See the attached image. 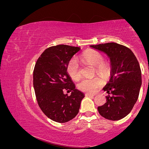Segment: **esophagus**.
I'll return each mask as SVG.
<instances>
[{
  "label": "esophagus",
  "instance_id": "34e87169",
  "mask_svg": "<svg viewBox=\"0 0 149 149\" xmlns=\"http://www.w3.org/2000/svg\"><path fill=\"white\" fill-rule=\"evenodd\" d=\"M85 96H89V97H94L95 95H93V94H89V93H86L85 94Z\"/></svg>",
  "mask_w": 149,
  "mask_h": 149
}]
</instances>
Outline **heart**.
I'll return each instance as SVG.
<instances>
[{
	"label": "heart",
	"mask_w": 149,
	"mask_h": 149,
	"mask_svg": "<svg viewBox=\"0 0 149 149\" xmlns=\"http://www.w3.org/2000/svg\"><path fill=\"white\" fill-rule=\"evenodd\" d=\"M81 60L86 63L95 66V70L97 74L102 75H107L109 74L110 67L107 63L103 61L104 57L100 52L95 50H87L81 54ZM67 72L73 80H77L80 78V68L76 58L74 57L69 61ZM102 84L103 81L99 77L84 78L77 84V88L86 93H94Z\"/></svg>",
	"instance_id": "b5f03b06"
}]
</instances>
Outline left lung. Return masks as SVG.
I'll return each mask as SVG.
<instances>
[{"label": "left lung", "mask_w": 149, "mask_h": 149, "mask_svg": "<svg viewBox=\"0 0 149 149\" xmlns=\"http://www.w3.org/2000/svg\"><path fill=\"white\" fill-rule=\"evenodd\" d=\"M91 47L105 53L111 63V77L103 88L108 94L107 102L98 107V113L109 120H119L130 113L139 96L142 84L139 63L129 48L116 42Z\"/></svg>", "instance_id": "left-lung-1"}]
</instances>
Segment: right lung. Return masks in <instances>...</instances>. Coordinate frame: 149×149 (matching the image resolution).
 <instances>
[{
    "mask_svg": "<svg viewBox=\"0 0 149 149\" xmlns=\"http://www.w3.org/2000/svg\"><path fill=\"white\" fill-rule=\"evenodd\" d=\"M80 48L59 45L48 48L36 63L33 85L38 104L42 112L54 121L65 123L77 116L84 94L67 72V65ZM72 91L71 95L64 91Z\"/></svg>",
    "mask_w": 149,
    "mask_h": 149,
    "instance_id": "add662e5",
    "label": "right lung"
}]
</instances>
